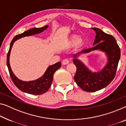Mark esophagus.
I'll list each match as a JSON object with an SVG mask.
<instances>
[{"label":"esophagus","instance_id":"34e87169","mask_svg":"<svg viewBox=\"0 0 126 126\" xmlns=\"http://www.w3.org/2000/svg\"><path fill=\"white\" fill-rule=\"evenodd\" d=\"M62 63H63V64H64V65H66V64H67L69 63V61L67 59H64L63 61H62Z\"/></svg>","mask_w":126,"mask_h":126}]
</instances>
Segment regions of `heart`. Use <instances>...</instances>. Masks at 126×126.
<instances>
[{
	"label": "heart",
	"mask_w": 126,
	"mask_h": 126,
	"mask_svg": "<svg viewBox=\"0 0 126 126\" xmlns=\"http://www.w3.org/2000/svg\"><path fill=\"white\" fill-rule=\"evenodd\" d=\"M83 39L78 35H73L67 39L66 45L68 46H74L75 45H81L83 44Z\"/></svg>",
	"instance_id": "obj_1"
}]
</instances>
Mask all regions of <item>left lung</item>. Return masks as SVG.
Segmentation results:
<instances>
[{
  "label": "left lung",
  "instance_id": "1",
  "mask_svg": "<svg viewBox=\"0 0 126 126\" xmlns=\"http://www.w3.org/2000/svg\"><path fill=\"white\" fill-rule=\"evenodd\" d=\"M95 33L93 47L81 50L73 54V62L77 71L74 80L80 88L84 91L93 92L107 87L115 76L118 62L121 57V50L115 39L102 30L92 28ZM100 51L104 52L107 58L104 66L97 71H92L78 59L81 54L91 51Z\"/></svg>",
  "mask_w": 126,
  "mask_h": 126
}]
</instances>
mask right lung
Instances as JSON below:
<instances>
[{"label":"right lung","mask_w":126,"mask_h":126,"mask_svg":"<svg viewBox=\"0 0 126 126\" xmlns=\"http://www.w3.org/2000/svg\"><path fill=\"white\" fill-rule=\"evenodd\" d=\"M48 27V25H46L40 28H33L32 29L28 30L27 31L24 32V33L16 35L11 42L9 51L7 54V65L8 67L11 79L12 80L14 84L16 86L17 88L23 92L34 95H39L46 93L49 89L50 86L51 85L54 73L57 69L61 68V62H59L54 64L49 65L47 68L46 71H45L44 74L36 80L29 81H22L15 76L11 69L10 63H9V57H10L11 49H12L14 42L17 39L21 38L22 37L31 36V35L42 33V32L47 29Z\"/></svg>","instance_id":"1"}]
</instances>
